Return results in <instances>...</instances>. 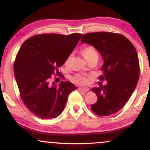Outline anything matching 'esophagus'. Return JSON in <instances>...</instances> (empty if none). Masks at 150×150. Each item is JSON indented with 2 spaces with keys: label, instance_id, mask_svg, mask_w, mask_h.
<instances>
[{
  "label": "esophagus",
  "instance_id": "esophagus-1",
  "mask_svg": "<svg viewBox=\"0 0 150 150\" xmlns=\"http://www.w3.org/2000/svg\"><path fill=\"white\" fill-rule=\"evenodd\" d=\"M78 89H79V91H80V92H87L89 90V89L88 88V87H79Z\"/></svg>",
  "mask_w": 150,
  "mask_h": 150
}]
</instances>
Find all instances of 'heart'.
I'll return each mask as SVG.
<instances>
[{
    "label": "heart",
    "mask_w": 150,
    "mask_h": 150,
    "mask_svg": "<svg viewBox=\"0 0 150 150\" xmlns=\"http://www.w3.org/2000/svg\"><path fill=\"white\" fill-rule=\"evenodd\" d=\"M82 53L84 56V57L85 58V59L89 60L90 58H94V57H97L98 58V54L97 52V50L95 49V48L92 46H87L85 47H84L82 49ZM72 53L68 56V57L67 58L66 61H65V63L68 64L69 63L70 58L72 57ZM73 82H75V83L77 84H81V85H84V84H87L88 82V78L84 74H76L73 77Z\"/></svg>",
    "instance_id": "obj_1"
}]
</instances>
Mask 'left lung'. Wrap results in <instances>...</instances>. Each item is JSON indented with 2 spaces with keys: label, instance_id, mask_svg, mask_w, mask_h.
I'll use <instances>...</instances> for the list:
<instances>
[{
  "label": "left lung",
  "instance_id": "obj_1",
  "mask_svg": "<svg viewBox=\"0 0 150 150\" xmlns=\"http://www.w3.org/2000/svg\"><path fill=\"white\" fill-rule=\"evenodd\" d=\"M81 43L92 45L104 61L99 79L107 84L92 89L98 99L91 108L98 116L114 114L128 102L138 82L140 64L135 46L123 35L105 32L84 34Z\"/></svg>",
  "mask_w": 150,
  "mask_h": 150
}]
</instances>
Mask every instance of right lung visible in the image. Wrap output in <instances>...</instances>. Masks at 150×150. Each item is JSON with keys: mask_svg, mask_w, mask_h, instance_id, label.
Returning <instances> with one entry per match:
<instances>
[{"mask_svg": "<svg viewBox=\"0 0 150 150\" xmlns=\"http://www.w3.org/2000/svg\"><path fill=\"white\" fill-rule=\"evenodd\" d=\"M82 34H37L22 44L14 63V73L21 99L38 118L50 119L63 112L68 95L77 87L62 81L51 83L59 73Z\"/></svg>", "mask_w": 150, "mask_h": 150, "instance_id": "right-lung-1", "label": "right lung"}]
</instances>
